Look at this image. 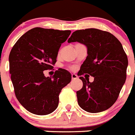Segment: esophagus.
Returning a JSON list of instances; mask_svg holds the SVG:
<instances>
[{"label":"esophagus","mask_w":135,"mask_h":135,"mask_svg":"<svg viewBox=\"0 0 135 135\" xmlns=\"http://www.w3.org/2000/svg\"><path fill=\"white\" fill-rule=\"evenodd\" d=\"M77 78H78V76L76 74H72V79H76Z\"/></svg>","instance_id":"1"}]
</instances>
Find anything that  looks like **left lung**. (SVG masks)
Wrapping results in <instances>:
<instances>
[{
    "label": "left lung",
    "mask_w": 135,
    "mask_h": 135,
    "mask_svg": "<svg viewBox=\"0 0 135 135\" xmlns=\"http://www.w3.org/2000/svg\"><path fill=\"white\" fill-rule=\"evenodd\" d=\"M75 42L84 45L88 54L77 74L83 81L82 88L76 91L79 105L90 113L107 110L115 103L126 82L127 55L114 35L99 29L74 31L68 42ZM87 74L94 77L93 83Z\"/></svg>",
    "instance_id": "8db88e82"
}]
</instances>
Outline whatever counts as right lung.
<instances>
[{
  "instance_id": "1",
  "label": "right lung",
  "mask_w": 135,
  "mask_h": 135,
  "mask_svg": "<svg viewBox=\"0 0 135 135\" xmlns=\"http://www.w3.org/2000/svg\"><path fill=\"white\" fill-rule=\"evenodd\" d=\"M70 31L34 28L15 43L9 56L15 95L26 110L37 115H47L56 109L59 94L70 82L72 75L59 68L52 77L43 71L52 69L61 44Z\"/></svg>"
}]
</instances>
